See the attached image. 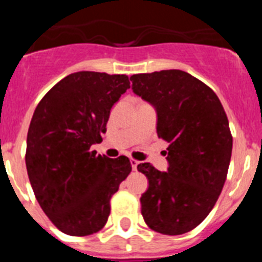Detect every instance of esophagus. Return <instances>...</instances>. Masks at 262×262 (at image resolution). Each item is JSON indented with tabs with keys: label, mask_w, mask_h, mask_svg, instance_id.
I'll return each instance as SVG.
<instances>
[{
	"label": "esophagus",
	"mask_w": 262,
	"mask_h": 262,
	"mask_svg": "<svg viewBox=\"0 0 262 262\" xmlns=\"http://www.w3.org/2000/svg\"><path fill=\"white\" fill-rule=\"evenodd\" d=\"M129 163H131V166H133V170H136V169H138L139 161H136V160L131 159V160H129Z\"/></svg>",
	"instance_id": "esophagus-1"
}]
</instances>
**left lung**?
Returning <instances> with one entry per match:
<instances>
[{
    "instance_id": "1",
    "label": "left lung",
    "mask_w": 262,
    "mask_h": 262,
    "mask_svg": "<svg viewBox=\"0 0 262 262\" xmlns=\"http://www.w3.org/2000/svg\"><path fill=\"white\" fill-rule=\"evenodd\" d=\"M129 80L134 93L155 107L157 135L169 143L166 172L138 165L149 182L140 198L142 215L156 232L182 235L205 221L223 189L232 154L228 119L212 89L187 72L139 73Z\"/></svg>"
}]
</instances>
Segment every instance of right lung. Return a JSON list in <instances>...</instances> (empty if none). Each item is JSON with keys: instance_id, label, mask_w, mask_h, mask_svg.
I'll return each instance as SVG.
<instances>
[{"instance_id": "1", "label": "right lung", "mask_w": 262, "mask_h": 262, "mask_svg": "<svg viewBox=\"0 0 262 262\" xmlns=\"http://www.w3.org/2000/svg\"><path fill=\"white\" fill-rule=\"evenodd\" d=\"M129 89L126 75L76 72L36 106L27 133L26 168L41 210L61 232H98L110 200L131 172L128 157L90 151L102 142L110 110Z\"/></svg>"}]
</instances>
